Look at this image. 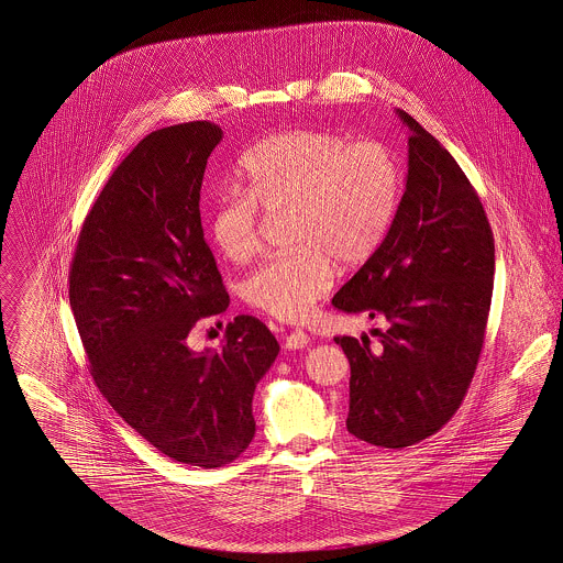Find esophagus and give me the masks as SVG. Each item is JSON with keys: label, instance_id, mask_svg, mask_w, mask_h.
I'll list each match as a JSON object with an SVG mask.
<instances>
[{"label": "esophagus", "instance_id": "obj_1", "mask_svg": "<svg viewBox=\"0 0 563 563\" xmlns=\"http://www.w3.org/2000/svg\"><path fill=\"white\" fill-rule=\"evenodd\" d=\"M309 343V335L305 333V331H290L288 335H286V341H284V345H286V350H302L305 345Z\"/></svg>", "mask_w": 563, "mask_h": 563}]
</instances>
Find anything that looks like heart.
Returning <instances> with one entry per match:
<instances>
[{
	"instance_id": "b5f03b06",
	"label": "heart",
	"mask_w": 563,
	"mask_h": 563,
	"mask_svg": "<svg viewBox=\"0 0 563 563\" xmlns=\"http://www.w3.org/2000/svg\"><path fill=\"white\" fill-rule=\"evenodd\" d=\"M243 189H224L209 216V236L230 263L261 245V210L288 216L292 254L256 266L241 295L277 320H302L333 284V263H367L395 222L404 173L393 150L352 143L331 130H288L266 136L239 159Z\"/></svg>"
}]
</instances>
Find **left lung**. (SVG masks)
I'll use <instances>...</instances> for the list:
<instances>
[{
	"label": "left lung",
	"instance_id": "1",
	"mask_svg": "<svg viewBox=\"0 0 563 563\" xmlns=\"http://www.w3.org/2000/svg\"><path fill=\"white\" fill-rule=\"evenodd\" d=\"M395 222L333 305L386 320L369 338H335L350 361L347 431L406 449L440 431L476 372L493 297L495 243L470 179L413 117Z\"/></svg>",
	"mask_w": 563,
	"mask_h": 563
}]
</instances>
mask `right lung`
<instances>
[{"instance_id":"right-lung-1","label":"right lung","mask_w":563,"mask_h":563,"mask_svg":"<svg viewBox=\"0 0 563 563\" xmlns=\"http://www.w3.org/2000/svg\"><path fill=\"white\" fill-rule=\"evenodd\" d=\"M224 132L189 121L145 136L87 213L70 264V307L104 399L162 454L213 470L256 433L252 399L279 343L254 316L194 352L200 318L228 307L200 224V188Z\"/></svg>"}]
</instances>
